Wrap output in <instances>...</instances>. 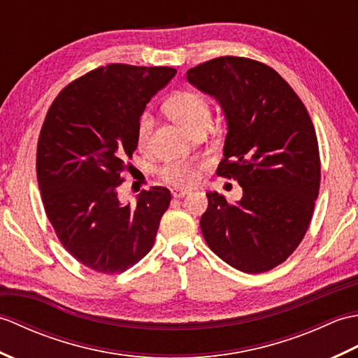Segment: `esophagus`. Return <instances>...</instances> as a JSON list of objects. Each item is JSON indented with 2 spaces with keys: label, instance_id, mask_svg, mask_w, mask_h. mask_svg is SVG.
<instances>
[{
  "label": "esophagus",
  "instance_id": "esophagus-1",
  "mask_svg": "<svg viewBox=\"0 0 358 358\" xmlns=\"http://www.w3.org/2000/svg\"><path fill=\"white\" fill-rule=\"evenodd\" d=\"M171 194L173 199H183V196H186L189 194V191H183V189H172Z\"/></svg>",
  "mask_w": 358,
  "mask_h": 358
}]
</instances>
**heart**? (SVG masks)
I'll use <instances>...</instances> for the list:
<instances>
[{
    "label": "heart",
    "instance_id": "heart-1",
    "mask_svg": "<svg viewBox=\"0 0 358 358\" xmlns=\"http://www.w3.org/2000/svg\"><path fill=\"white\" fill-rule=\"evenodd\" d=\"M166 110L178 123L195 134L201 127H208L212 118L210 103L206 96L195 90H181L166 101ZM154 117L149 112H143L136 123V143L140 149H148L150 141ZM204 167L201 162L191 159H171L162 166L158 175L166 185L173 187H189L200 178Z\"/></svg>",
    "mask_w": 358,
    "mask_h": 358
}]
</instances>
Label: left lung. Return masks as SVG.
<instances>
[{"label":"left lung","mask_w":358,"mask_h":358,"mask_svg":"<svg viewBox=\"0 0 358 358\" xmlns=\"http://www.w3.org/2000/svg\"><path fill=\"white\" fill-rule=\"evenodd\" d=\"M187 80L222 104L227 135L217 175L243 187L237 203L206 194L203 237L241 272L277 268L305 237L320 191V152L306 106L278 72L245 57L209 59L189 69Z\"/></svg>","instance_id":"obj_1"}]
</instances>
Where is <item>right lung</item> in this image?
Masks as SVG:
<instances>
[{
    "label": "right lung",
    "mask_w": 358,
    "mask_h": 358,
    "mask_svg": "<svg viewBox=\"0 0 358 358\" xmlns=\"http://www.w3.org/2000/svg\"><path fill=\"white\" fill-rule=\"evenodd\" d=\"M173 67L112 63L69 83L50 104L36 146L45 215L63 248L100 273H121L154 246L169 189L141 191L121 204L118 187L136 149L146 104Z\"/></svg>",
    "instance_id": "obj_1"
}]
</instances>
